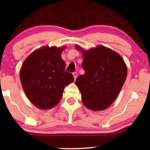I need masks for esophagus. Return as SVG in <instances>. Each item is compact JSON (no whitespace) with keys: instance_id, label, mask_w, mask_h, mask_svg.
<instances>
[{"instance_id":"obj_1","label":"esophagus","mask_w":150,"mask_h":150,"mask_svg":"<svg viewBox=\"0 0 150 150\" xmlns=\"http://www.w3.org/2000/svg\"><path fill=\"white\" fill-rule=\"evenodd\" d=\"M73 75L74 79H75V80H76V78H77V73H76V72H75V73H73Z\"/></svg>"}]
</instances>
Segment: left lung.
I'll list each match as a JSON object with an SVG mask.
<instances>
[{
    "mask_svg": "<svg viewBox=\"0 0 150 150\" xmlns=\"http://www.w3.org/2000/svg\"><path fill=\"white\" fill-rule=\"evenodd\" d=\"M82 67L84 75L77 77L75 84L86 107L102 111L110 106L119 94L127 76L124 60L113 50L103 46L84 51Z\"/></svg>",
    "mask_w": 150,
    "mask_h": 150,
    "instance_id": "obj_1",
    "label": "left lung"
}]
</instances>
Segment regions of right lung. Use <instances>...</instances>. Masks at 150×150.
I'll return each mask as SVG.
<instances>
[{"label": "right lung", "mask_w": 150, "mask_h": 150, "mask_svg": "<svg viewBox=\"0 0 150 150\" xmlns=\"http://www.w3.org/2000/svg\"><path fill=\"white\" fill-rule=\"evenodd\" d=\"M63 49L44 46L31 53L22 65L20 80L26 96L41 109L58 104L65 86L74 81L73 75L65 70Z\"/></svg>", "instance_id": "obj_1"}]
</instances>
